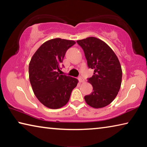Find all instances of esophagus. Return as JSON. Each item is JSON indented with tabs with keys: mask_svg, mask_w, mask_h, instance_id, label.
<instances>
[{
	"mask_svg": "<svg viewBox=\"0 0 147 147\" xmlns=\"http://www.w3.org/2000/svg\"><path fill=\"white\" fill-rule=\"evenodd\" d=\"M78 80H79V82H80V83H82V82H84V79L82 78V77H79V78H78Z\"/></svg>",
	"mask_w": 147,
	"mask_h": 147,
	"instance_id": "1",
	"label": "esophagus"
}]
</instances>
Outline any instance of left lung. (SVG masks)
Returning <instances> with one entry per match:
<instances>
[{"label":"left lung","instance_id":"8db88e82","mask_svg":"<svg viewBox=\"0 0 147 147\" xmlns=\"http://www.w3.org/2000/svg\"><path fill=\"white\" fill-rule=\"evenodd\" d=\"M76 42L84 50L89 68L94 69L93 75L88 81L93 91L84 99L92 108H104L115 98L120 89V62L113 50L100 39L89 37Z\"/></svg>","mask_w":147,"mask_h":147}]
</instances>
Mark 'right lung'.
I'll list each match as a JSON object with an SVG mask.
<instances>
[{
  "label": "right lung",
  "mask_w": 147,
  "mask_h": 147,
  "mask_svg": "<svg viewBox=\"0 0 147 147\" xmlns=\"http://www.w3.org/2000/svg\"><path fill=\"white\" fill-rule=\"evenodd\" d=\"M76 43L61 38L45 42L32 57L29 63V79L37 98L45 106L58 109L70 98L78 80L59 73L68 49Z\"/></svg>",
  "instance_id": "add662e5"
}]
</instances>
